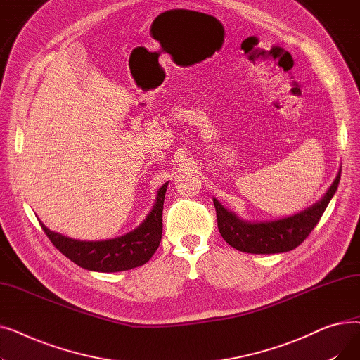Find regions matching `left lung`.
Here are the masks:
<instances>
[{
	"mask_svg": "<svg viewBox=\"0 0 360 360\" xmlns=\"http://www.w3.org/2000/svg\"><path fill=\"white\" fill-rule=\"evenodd\" d=\"M342 167L324 197L304 212L280 220L251 223L240 220L213 198L219 232L231 247L248 254H278L295 250L304 242L324 214L327 205L337 191Z\"/></svg>",
	"mask_w": 360,
	"mask_h": 360,
	"instance_id": "left-lung-1",
	"label": "left lung"
}]
</instances>
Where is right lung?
Here are the masks:
<instances>
[{"instance_id": "right-lung-1", "label": "right lung", "mask_w": 360, "mask_h": 360, "mask_svg": "<svg viewBox=\"0 0 360 360\" xmlns=\"http://www.w3.org/2000/svg\"><path fill=\"white\" fill-rule=\"evenodd\" d=\"M166 188L167 182L160 186L153 209L139 228L115 239L77 240L49 231L42 221L41 226L53 247L82 269L101 273L136 269L146 264L159 248L163 232L162 214Z\"/></svg>"}]
</instances>
